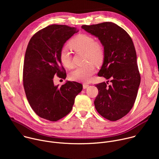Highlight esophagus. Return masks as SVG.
<instances>
[{
  "instance_id": "esophagus-1",
  "label": "esophagus",
  "mask_w": 159,
  "mask_h": 159,
  "mask_svg": "<svg viewBox=\"0 0 159 159\" xmlns=\"http://www.w3.org/2000/svg\"><path fill=\"white\" fill-rule=\"evenodd\" d=\"M88 87H89V85H88V84H83V89H87Z\"/></svg>"
}]
</instances>
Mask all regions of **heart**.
Masks as SVG:
<instances>
[{
    "label": "heart",
    "mask_w": 159,
    "mask_h": 159,
    "mask_svg": "<svg viewBox=\"0 0 159 159\" xmlns=\"http://www.w3.org/2000/svg\"><path fill=\"white\" fill-rule=\"evenodd\" d=\"M70 47L76 51L85 52L86 60L95 65L101 64L104 58V49L102 45L96 42L91 36L85 34H79L70 42ZM61 63L66 68L73 67L72 57L70 51L66 47H63L59 55ZM95 72L93 65L89 64L85 66L77 67L71 72L69 77L71 80L81 82H88Z\"/></svg>",
    "instance_id": "1"
}]
</instances>
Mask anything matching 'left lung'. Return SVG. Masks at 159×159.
<instances>
[{
  "label": "left lung",
  "instance_id": "left-lung-1",
  "mask_svg": "<svg viewBox=\"0 0 159 159\" xmlns=\"http://www.w3.org/2000/svg\"><path fill=\"white\" fill-rule=\"evenodd\" d=\"M98 38L104 47V60L98 75L110 80L96 85L99 94L94 101L97 111L110 121L126 115L135 102L140 84L137 53L133 41L122 28L111 22L83 25Z\"/></svg>",
  "mask_w": 159,
  "mask_h": 159
}]
</instances>
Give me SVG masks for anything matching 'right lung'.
<instances>
[{"label": "right lung", "mask_w": 159, "mask_h": 159, "mask_svg": "<svg viewBox=\"0 0 159 159\" xmlns=\"http://www.w3.org/2000/svg\"><path fill=\"white\" fill-rule=\"evenodd\" d=\"M77 33L75 28L53 25L35 33L25 53L23 85L27 99L36 114L51 121H57L71 111L75 98L82 85L66 81L55 85V75L66 77L59 55L65 42Z\"/></svg>", "instance_id": "obj_1"}]
</instances>
